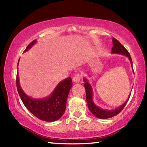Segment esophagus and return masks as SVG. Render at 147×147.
Segmentation results:
<instances>
[{
    "instance_id": "esophagus-1",
    "label": "esophagus",
    "mask_w": 147,
    "mask_h": 147,
    "mask_svg": "<svg viewBox=\"0 0 147 147\" xmlns=\"http://www.w3.org/2000/svg\"><path fill=\"white\" fill-rule=\"evenodd\" d=\"M81 75L80 74H78V73H77V74H76L74 76V77H73V82H80V79H81Z\"/></svg>"
}]
</instances>
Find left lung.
<instances>
[{
  "label": "left lung",
  "instance_id": "8db88e82",
  "mask_svg": "<svg viewBox=\"0 0 147 147\" xmlns=\"http://www.w3.org/2000/svg\"><path fill=\"white\" fill-rule=\"evenodd\" d=\"M113 47H112V54H123L126 56H127L130 61V63L131 66H132V60H131V56L130 55V53H128L127 50H126L124 47L121 45L120 42L116 39L113 38ZM134 72V69H133ZM84 87L86 89V101L87 104H88V108L90 110L91 112L93 114V115L98 119H108L113 117L119 114L121 111L123 110V108L125 107L126 103L129 100L130 95H129V97L128 100H126L123 104H122L121 106H119L115 109H112V110H108V109H103L100 108L99 107L96 106L93 101V90H92L91 86L90 84H89L88 80L86 78L84 79Z\"/></svg>",
  "mask_w": 147,
  "mask_h": 147
}]
</instances>
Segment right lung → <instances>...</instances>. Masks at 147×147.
Returning <instances> with one entry per match:
<instances>
[{
	"label": "right lung",
	"instance_id": "add662e5",
	"mask_svg": "<svg viewBox=\"0 0 147 147\" xmlns=\"http://www.w3.org/2000/svg\"><path fill=\"white\" fill-rule=\"evenodd\" d=\"M36 42V39L32 41L24 52L30 49ZM16 84L21 100L30 112L40 120L53 122L61 118L65 111L67 96L73 82L72 79L68 77L58 84L51 95L41 99L32 98L24 93L20 86L18 73H17Z\"/></svg>",
	"mask_w": 147,
	"mask_h": 147
}]
</instances>
